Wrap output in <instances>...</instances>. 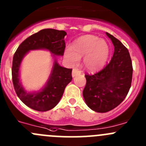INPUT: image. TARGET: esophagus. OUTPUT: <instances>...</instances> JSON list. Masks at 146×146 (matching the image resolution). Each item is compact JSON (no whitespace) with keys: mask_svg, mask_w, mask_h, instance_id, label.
<instances>
[{"mask_svg":"<svg viewBox=\"0 0 146 146\" xmlns=\"http://www.w3.org/2000/svg\"><path fill=\"white\" fill-rule=\"evenodd\" d=\"M80 73H81V71H80V70H79L78 69L73 68V72H72V76H73V77H75V76H77V75L80 74Z\"/></svg>","mask_w":146,"mask_h":146,"instance_id":"obj_1","label":"esophagus"}]
</instances>
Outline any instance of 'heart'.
<instances>
[{"mask_svg":"<svg viewBox=\"0 0 146 146\" xmlns=\"http://www.w3.org/2000/svg\"><path fill=\"white\" fill-rule=\"evenodd\" d=\"M110 54V46L104 39L92 35L76 39L70 48L64 51L66 59L71 65L78 64L83 57V66L89 71H95L104 66Z\"/></svg>","mask_w":146,"mask_h":146,"instance_id":"heart-1","label":"heart"}]
</instances>
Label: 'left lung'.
Listing matches in <instances>:
<instances>
[{"mask_svg": "<svg viewBox=\"0 0 146 146\" xmlns=\"http://www.w3.org/2000/svg\"><path fill=\"white\" fill-rule=\"evenodd\" d=\"M114 46L111 61L94 75H85L86 85L82 92L88 107L104 113L117 107L125 99L131 88L133 68L130 54L123 44L106 32Z\"/></svg>", "mask_w": 146, "mask_h": 146, "instance_id": "left-lung-1", "label": "left lung"}]
</instances>
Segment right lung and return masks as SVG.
<instances>
[{
  "label": "right lung",
  "mask_w": 146,
  "mask_h": 146,
  "mask_svg": "<svg viewBox=\"0 0 146 146\" xmlns=\"http://www.w3.org/2000/svg\"><path fill=\"white\" fill-rule=\"evenodd\" d=\"M66 35L64 30L42 29L22 42L15 53L12 66L13 86L20 100L32 110L46 111L56 107L66 85L72 80V69L60 66L56 59V56H64L66 47L64 37ZM34 50L49 51L53 54V66L45 85L39 91L27 92L20 80V66L24 57Z\"/></svg>",
  "instance_id": "obj_1"
}]
</instances>
